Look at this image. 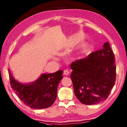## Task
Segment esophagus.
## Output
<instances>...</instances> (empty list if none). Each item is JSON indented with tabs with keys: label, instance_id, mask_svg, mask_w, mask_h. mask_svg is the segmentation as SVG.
I'll use <instances>...</instances> for the list:
<instances>
[{
	"label": "esophagus",
	"instance_id": "obj_1",
	"mask_svg": "<svg viewBox=\"0 0 127 127\" xmlns=\"http://www.w3.org/2000/svg\"><path fill=\"white\" fill-rule=\"evenodd\" d=\"M69 74V71L67 70H64L63 71V74L65 75H68Z\"/></svg>",
	"mask_w": 127,
	"mask_h": 127
}]
</instances>
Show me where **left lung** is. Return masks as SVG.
Segmentation results:
<instances>
[{
    "label": "left lung",
    "instance_id": "obj_1",
    "mask_svg": "<svg viewBox=\"0 0 127 127\" xmlns=\"http://www.w3.org/2000/svg\"><path fill=\"white\" fill-rule=\"evenodd\" d=\"M71 68L75 94L81 103L95 104L107 98L116 79L115 55L109 42L102 49L72 62Z\"/></svg>",
    "mask_w": 127,
    "mask_h": 127
}]
</instances>
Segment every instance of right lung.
I'll list each match as a JSON object with an SVG mask.
<instances>
[{"mask_svg":"<svg viewBox=\"0 0 127 127\" xmlns=\"http://www.w3.org/2000/svg\"><path fill=\"white\" fill-rule=\"evenodd\" d=\"M10 85L24 104L33 109H42L49 107L54 103L57 96V88L63 79V71L55 73L43 74L34 82L23 85L16 81L9 69Z\"/></svg>","mask_w":127,"mask_h":127,"instance_id":"1","label":"right lung"}]
</instances>
